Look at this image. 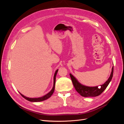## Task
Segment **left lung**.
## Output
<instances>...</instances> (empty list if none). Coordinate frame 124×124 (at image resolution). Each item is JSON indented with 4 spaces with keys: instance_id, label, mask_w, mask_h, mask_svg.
<instances>
[{
    "instance_id": "left-lung-1",
    "label": "left lung",
    "mask_w": 124,
    "mask_h": 124,
    "mask_svg": "<svg viewBox=\"0 0 124 124\" xmlns=\"http://www.w3.org/2000/svg\"><path fill=\"white\" fill-rule=\"evenodd\" d=\"M113 69L114 68L113 67H112V72L109 78H108V80L103 85H100L101 87H98V86H96V87H88V86L83 85L81 84L72 74H70V76L75 89H76L77 92L79 93L82 96L96 97L100 95L106 89L108 84L110 83V82L112 78V77H113Z\"/></svg>"
}]
</instances>
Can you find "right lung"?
Masks as SVG:
<instances>
[{
    "label": "right lung",
    "mask_w": 124,
    "mask_h": 124,
    "mask_svg": "<svg viewBox=\"0 0 124 124\" xmlns=\"http://www.w3.org/2000/svg\"><path fill=\"white\" fill-rule=\"evenodd\" d=\"M58 69H57L55 71V73L54 74V85H53V87L51 91L48 93L47 94H46V95H45L42 97H40V98H28V97H26L25 96H24V95H23L22 94H21V93H20V94L21 95V96L24 97L25 99H26V100H27L29 101H31V102H39V101H42L43 100H46L48 98H49L53 94L54 91V89H55V81H56V74H57V71H58Z\"/></svg>",
    "instance_id": "obj_1"
}]
</instances>
